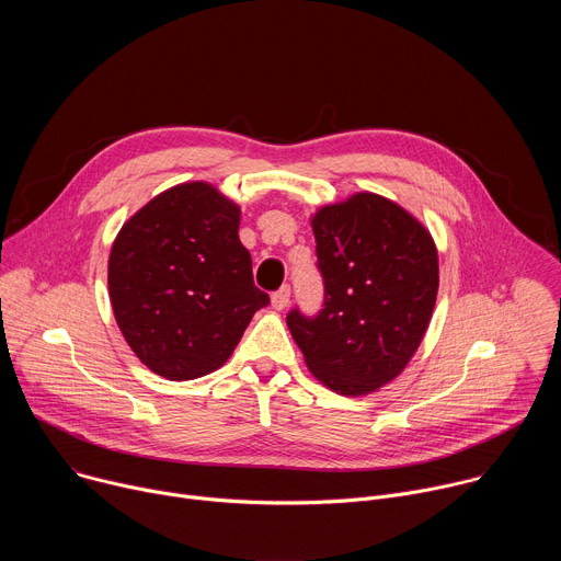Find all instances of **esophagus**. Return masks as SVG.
<instances>
[{
  "label": "esophagus",
  "mask_w": 561,
  "mask_h": 561,
  "mask_svg": "<svg viewBox=\"0 0 561 561\" xmlns=\"http://www.w3.org/2000/svg\"><path fill=\"white\" fill-rule=\"evenodd\" d=\"M271 301H273V308H275V310H284V308L288 306V301H290V286L286 284V286H282L279 290H275L273 297H271Z\"/></svg>",
  "instance_id": "1"
}]
</instances>
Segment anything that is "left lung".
Masks as SVG:
<instances>
[{"label":"left lung","mask_w":561,"mask_h":561,"mask_svg":"<svg viewBox=\"0 0 561 561\" xmlns=\"http://www.w3.org/2000/svg\"><path fill=\"white\" fill-rule=\"evenodd\" d=\"M324 304L293 308L286 324L310 373L342 394H368L415 355L437 299L431 232L402 206L373 193L312 217Z\"/></svg>","instance_id":"1"}]
</instances>
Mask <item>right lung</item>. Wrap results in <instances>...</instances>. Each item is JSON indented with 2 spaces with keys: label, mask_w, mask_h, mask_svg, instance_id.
I'll return each mask as SVG.
<instances>
[{
  "label": "right lung",
  "mask_w": 561,
  "mask_h": 561,
  "mask_svg": "<svg viewBox=\"0 0 561 561\" xmlns=\"http://www.w3.org/2000/svg\"><path fill=\"white\" fill-rule=\"evenodd\" d=\"M237 228L239 208L204 182L157 195L122 226L108 260L111 304L152 373L173 381L213 373L271 304Z\"/></svg>",
  "instance_id": "add662e5"
}]
</instances>
